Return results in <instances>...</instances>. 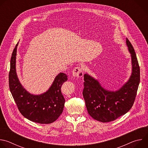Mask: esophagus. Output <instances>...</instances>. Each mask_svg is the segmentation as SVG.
I'll return each instance as SVG.
<instances>
[{"instance_id": "1", "label": "esophagus", "mask_w": 148, "mask_h": 148, "mask_svg": "<svg viewBox=\"0 0 148 148\" xmlns=\"http://www.w3.org/2000/svg\"><path fill=\"white\" fill-rule=\"evenodd\" d=\"M83 75V71L82 68L77 67L74 69L73 71V76L75 78H81Z\"/></svg>"}]
</instances>
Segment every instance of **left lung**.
<instances>
[{
	"label": "left lung",
	"mask_w": 148,
	"mask_h": 148,
	"mask_svg": "<svg viewBox=\"0 0 148 148\" xmlns=\"http://www.w3.org/2000/svg\"><path fill=\"white\" fill-rule=\"evenodd\" d=\"M126 44L131 57L132 73L128 80L116 91L102 87L98 79L84 75L82 95L90 115L97 121L108 122L128 112L132 108L140 82V69L135 50L129 40Z\"/></svg>",
	"instance_id": "left-lung-1"
}]
</instances>
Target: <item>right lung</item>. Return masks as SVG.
Returning <instances> with one entry per match:
<instances>
[{"instance_id": "obj_1", "label": "right lung", "mask_w": 148, "mask_h": 148, "mask_svg": "<svg viewBox=\"0 0 148 148\" xmlns=\"http://www.w3.org/2000/svg\"><path fill=\"white\" fill-rule=\"evenodd\" d=\"M13 50L9 75V88L17 108L24 117L39 123L49 124L56 121L63 111L65 99L61 88L67 80V76L59 73L51 86L45 92L34 95L29 92L21 84L16 73V59L17 47Z\"/></svg>"}]
</instances>
